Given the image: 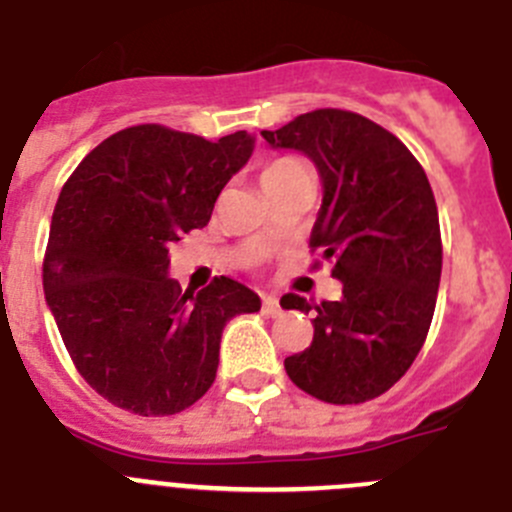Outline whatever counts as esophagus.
<instances>
[{
  "label": "esophagus",
  "instance_id": "1",
  "mask_svg": "<svg viewBox=\"0 0 512 512\" xmlns=\"http://www.w3.org/2000/svg\"><path fill=\"white\" fill-rule=\"evenodd\" d=\"M261 307H264V312L269 315V318H277L279 312H282L279 300L274 295H261Z\"/></svg>",
  "mask_w": 512,
  "mask_h": 512
}]
</instances>
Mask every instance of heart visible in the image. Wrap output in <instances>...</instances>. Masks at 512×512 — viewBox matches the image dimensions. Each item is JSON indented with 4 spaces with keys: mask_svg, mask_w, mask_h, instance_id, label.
<instances>
[{
    "mask_svg": "<svg viewBox=\"0 0 512 512\" xmlns=\"http://www.w3.org/2000/svg\"><path fill=\"white\" fill-rule=\"evenodd\" d=\"M297 166L300 164H297L295 158H279V161H274V164L266 166L264 174H261V182H264V179H269V176H279L289 169H297Z\"/></svg>",
    "mask_w": 512,
    "mask_h": 512,
    "instance_id": "heart-1",
    "label": "heart"
}]
</instances>
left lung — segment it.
I'll return each instance as SVG.
<instances>
[{"instance_id":"1","label":"left lung","mask_w":512,"mask_h":512,"mask_svg":"<svg viewBox=\"0 0 512 512\" xmlns=\"http://www.w3.org/2000/svg\"><path fill=\"white\" fill-rule=\"evenodd\" d=\"M261 135L318 169L323 205L310 248L343 284L338 300L315 307L282 297L284 310L312 312L315 328L284 369L323 402L374 400L408 372L436 310L441 228L428 176L402 140L356 112L315 110Z\"/></svg>"}]
</instances>
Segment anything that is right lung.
<instances>
[{
	"mask_svg": "<svg viewBox=\"0 0 512 512\" xmlns=\"http://www.w3.org/2000/svg\"><path fill=\"white\" fill-rule=\"evenodd\" d=\"M246 130L217 143L161 125L102 140L58 194L45 302L79 374L135 415H174L215 382L230 318L259 312L246 284L182 292L169 246L210 223L217 194L251 158Z\"/></svg>",
	"mask_w": 512,
	"mask_h": 512,
	"instance_id": "right-lung-1",
	"label": "right lung"
}]
</instances>
